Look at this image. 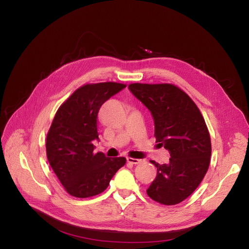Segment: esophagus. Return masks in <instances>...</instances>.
I'll return each mask as SVG.
<instances>
[{"mask_svg":"<svg viewBox=\"0 0 249 249\" xmlns=\"http://www.w3.org/2000/svg\"><path fill=\"white\" fill-rule=\"evenodd\" d=\"M126 161L129 162V163H131V164H141L143 161L144 160H141V159H135V158H131V157H129V158H126Z\"/></svg>","mask_w":249,"mask_h":249,"instance_id":"esophagus-1","label":"esophagus"}]
</instances>
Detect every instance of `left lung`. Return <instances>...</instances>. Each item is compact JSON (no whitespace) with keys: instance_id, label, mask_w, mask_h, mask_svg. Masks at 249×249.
Instances as JSON below:
<instances>
[{"instance_id":"left-lung-1","label":"left lung","mask_w":249,"mask_h":249,"mask_svg":"<svg viewBox=\"0 0 249 249\" xmlns=\"http://www.w3.org/2000/svg\"><path fill=\"white\" fill-rule=\"evenodd\" d=\"M129 88L152 113L156 140L170 153L168 164L150 161L157 177L146 193L162 205H177L194 192L210 166L212 146L205 119L177 85L132 83Z\"/></svg>"}]
</instances>
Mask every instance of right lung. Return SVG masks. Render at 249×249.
Wrapping results in <instances>:
<instances>
[{
    "label": "right lung",
    "instance_id": "1",
    "mask_svg": "<svg viewBox=\"0 0 249 249\" xmlns=\"http://www.w3.org/2000/svg\"><path fill=\"white\" fill-rule=\"evenodd\" d=\"M126 87L116 82L85 84L78 88L56 112L47 135V157L65 191L86 198L107 189L124 157L107 158L93 153L99 139L97 115L102 105Z\"/></svg>",
    "mask_w": 249,
    "mask_h": 249
}]
</instances>
